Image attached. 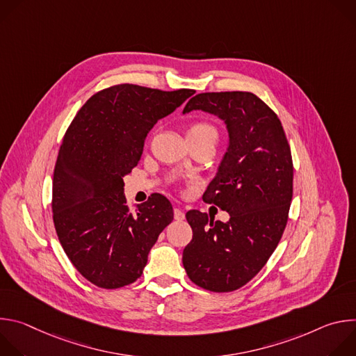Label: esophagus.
<instances>
[{"mask_svg": "<svg viewBox=\"0 0 356 356\" xmlns=\"http://www.w3.org/2000/svg\"><path fill=\"white\" fill-rule=\"evenodd\" d=\"M175 220H177V221H183V220H184V213H183V210L175 209Z\"/></svg>", "mask_w": 356, "mask_h": 356, "instance_id": "obj_1", "label": "esophagus"}]
</instances>
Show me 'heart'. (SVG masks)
I'll use <instances>...</instances> for the list:
<instances>
[{"label":"heart","instance_id":"obj_1","mask_svg":"<svg viewBox=\"0 0 356 356\" xmlns=\"http://www.w3.org/2000/svg\"><path fill=\"white\" fill-rule=\"evenodd\" d=\"M187 138H194V139L210 138L217 140V129L209 122H195L187 131Z\"/></svg>","mask_w":356,"mask_h":356}]
</instances>
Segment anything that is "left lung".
I'll use <instances>...</instances> for the list:
<instances>
[{
	"label": "left lung",
	"mask_w": 356,
	"mask_h": 356,
	"mask_svg": "<svg viewBox=\"0 0 356 356\" xmlns=\"http://www.w3.org/2000/svg\"><path fill=\"white\" fill-rule=\"evenodd\" d=\"M191 111L211 114L227 128V152L202 200L229 220L188 211L193 239L183 250V266L197 286L232 291L258 275L286 228L293 195L290 146L277 115L252 92H201L183 114Z\"/></svg>",
	"instance_id": "1"
}]
</instances>
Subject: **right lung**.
Returning a JSON list of instances; mask_svg holds the SVG:
<instances>
[{"mask_svg":"<svg viewBox=\"0 0 356 356\" xmlns=\"http://www.w3.org/2000/svg\"><path fill=\"white\" fill-rule=\"evenodd\" d=\"M193 94L113 86L88 98L69 127L54 173V222L67 258L92 284L134 283L173 221L162 194H152L131 213L124 177L139 163L147 132Z\"/></svg>","mask_w":356,"mask_h":356,"instance_id":"right-lung-1","label":"right lung"}]
</instances>
